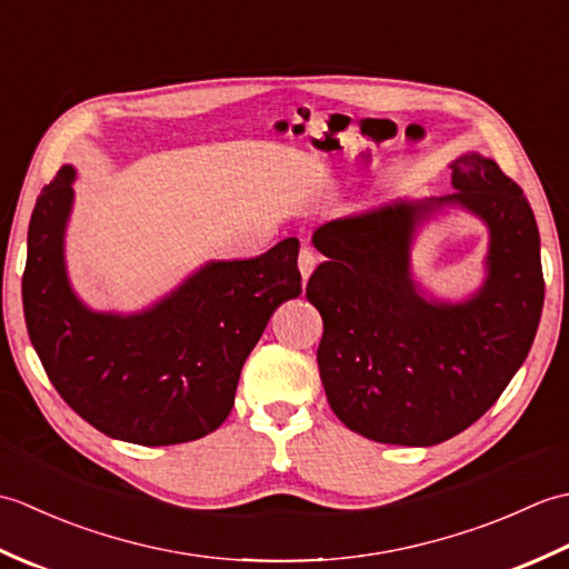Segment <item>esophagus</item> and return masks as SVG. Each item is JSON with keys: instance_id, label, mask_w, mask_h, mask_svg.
Segmentation results:
<instances>
[{"instance_id": "obj_1", "label": "esophagus", "mask_w": 569, "mask_h": 569, "mask_svg": "<svg viewBox=\"0 0 569 569\" xmlns=\"http://www.w3.org/2000/svg\"><path fill=\"white\" fill-rule=\"evenodd\" d=\"M316 261H318V257H316V251H312L310 247L300 249V253H298V269H300V273H303V278H308L312 273V269H316Z\"/></svg>"}]
</instances>
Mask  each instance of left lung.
<instances>
[{"instance_id":"obj_1","label":"left lung","mask_w":569,"mask_h":569,"mask_svg":"<svg viewBox=\"0 0 569 569\" xmlns=\"http://www.w3.org/2000/svg\"><path fill=\"white\" fill-rule=\"evenodd\" d=\"M452 196L322 224V261L306 298L322 316L320 379L330 408L373 442L428 447L467 430L499 401L540 322L546 281L533 210L499 163H452ZM462 203L492 229L490 281L465 307L426 305L407 273L422 213Z\"/></svg>"}]
</instances>
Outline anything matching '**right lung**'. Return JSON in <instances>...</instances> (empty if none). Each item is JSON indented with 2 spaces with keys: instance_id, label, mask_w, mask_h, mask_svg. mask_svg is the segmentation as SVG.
<instances>
[{
  "instance_id": "1",
  "label": "right lung",
  "mask_w": 569,
  "mask_h": 569,
  "mask_svg": "<svg viewBox=\"0 0 569 569\" xmlns=\"http://www.w3.org/2000/svg\"><path fill=\"white\" fill-rule=\"evenodd\" d=\"M72 176L60 168L29 222L21 300L36 355L60 398L110 438L147 447L198 440L232 410L241 367L273 310L300 296L298 239L257 259L204 266L143 316H98L66 278Z\"/></svg>"
}]
</instances>
